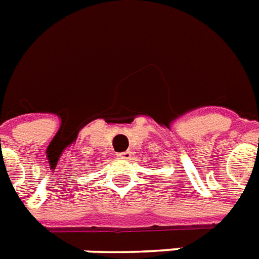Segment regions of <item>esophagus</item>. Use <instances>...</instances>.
Returning <instances> with one entry per match:
<instances>
[{
	"label": "esophagus",
	"mask_w": 259,
	"mask_h": 259,
	"mask_svg": "<svg viewBox=\"0 0 259 259\" xmlns=\"http://www.w3.org/2000/svg\"><path fill=\"white\" fill-rule=\"evenodd\" d=\"M117 157L130 158L132 157V152H130V150H126V152H119V153H117Z\"/></svg>",
	"instance_id": "obj_1"
}]
</instances>
